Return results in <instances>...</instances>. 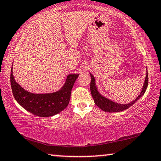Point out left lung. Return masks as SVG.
I'll return each mask as SVG.
<instances>
[{
	"label": "left lung",
	"mask_w": 161,
	"mask_h": 161,
	"mask_svg": "<svg viewBox=\"0 0 161 161\" xmlns=\"http://www.w3.org/2000/svg\"><path fill=\"white\" fill-rule=\"evenodd\" d=\"M91 75V83H90V90L92 93V96L94 100V103L97 107H99L103 111L107 112H119V111H122L127 109L130 106H132L133 103H136L140 98L143 96L145 93L148 84V72H146V76L145 79V82H144L142 91L138 95L137 98H136L135 100H133L132 102L126 104H121L113 102V101L109 100L107 98H105L102 95L99 94V92L97 90V87L95 84V79L94 76L92 74Z\"/></svg>",
	"instance_id": "obj_1"
}]
</instances>
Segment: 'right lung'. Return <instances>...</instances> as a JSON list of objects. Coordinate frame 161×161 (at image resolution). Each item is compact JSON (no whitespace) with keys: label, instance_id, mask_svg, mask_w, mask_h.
<instances>
[{"label":"right lung","instance_id":"obj_1","mask_svg":"<svg viewBox=\"0 0 161 161\" xmlns=\"http://www.w3.org/2000/svg\"><path fill=\"white\" fill-rule=\"evenodd\" d=\"M80 75H69L60 90L50 94H33L25 91L14 80L13 67L10 73V84L13 96L18 103L35 116L50 117L64 110L69 104L71 91Z\"/></svg>","mask_w":161,"mask_h":161}]
</instances>
